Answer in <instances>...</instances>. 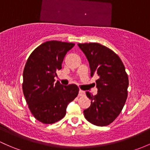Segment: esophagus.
I'll use <instances>...</instances> for the list:
<instances>
[{
  "mask_svg": "<svg viewBox=\"0 0 150 150\" xmlns=\"http://www.w3.org/2000/svg\"><path fill=\"white\" fill-rule=\"evenodd\" d=\"M84 94H85V93H84V91H83V90H80V91H79V96H82V95H83Z\"/></svg>",
  "mask_w": 150,
  "mask_h": 150,
  "instance_id": "obj_1",
  "label": "esophagus"
}]
</instances>
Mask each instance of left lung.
<instances>
[{
	"label": "left lung",
	"instance_id": "left-lung-1",
	"mask_svg": "<svg viewBox=\"0 0 150 150\" xmlns=\"http://www.w3.org/2000/svg\"><path fill=\"white\" fill-rule=\"evenodd\" d=\"M88 59L90 75H98L94 85L98 94L86 95L91 105L83 111L85 119L97 126H107L120 115L127 98V74L120 57L108 47L97 42L79 43Z\"/></svg>",
	"mask_w": 150,
	"mask_h": 150
}]
</instances>
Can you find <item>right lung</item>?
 <instances>
[{
    "label": "right lung",
    "instance_id": "obj_1",
    "mask_svg": "<svg viewBox=\"0 0 150 150\" xmlns=\"http://www.w3.org/2000/svg\"><path fill=\"white\" fill-rule=\"evenodd\" d=\"M71 42L50 40L43 42L30 54L23 70V91L31 113L43 124H52L66 114L67 105L78 95L75 84L63 86L54 78L62 68Z\"/></svg>",
    "mask_w": 150,
    "mask_h": 150
}]
</instances>
